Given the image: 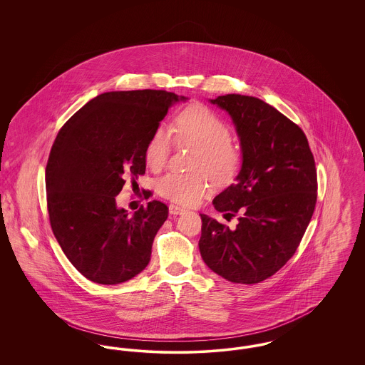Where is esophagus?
Wrapping results in <instances>:
<instances>
[{
    "label": "esophagus",
    "mask_w": 365,
    "mask_h": 365,
    "mask_svg": "<svg viewBox=\"0 0 365 365\" xmlns=\"http://www.w3.org/2000/svg\"><path fill=\"white\" fill-rule=\"evenodd\" d=\"M168 210H170L171 215H182V213H185V209L180 208V207H178V205H174V204H170Z\"/></svg>",
    "instance_id": "1"
}]
</instances>
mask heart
Wrapping results in <instances>:
<instances>
[{
	"label": "heart",
	"mask_w": 365,
	"mask_h": 365,
	"mask_svg": "<svg viewBox=\"0 0 365 365\" xmlns=\"http://www.w3.org/2000/svg\"><path fill=\"white\" fill-rule=\"evenodd\" d=\"M175 140L200 150L197 170L208 171L215 179H225L238 164V152L230 145L231 131L220 116L202 104L190 105L175 119ZM173 146L171 134L158 127L145 149V160L150 170L158 171L167 163ZM209 186L204 175L170 173L157 182V192L182 205L197 204Z\"/></svg>",
	"instance_id": "b5f03b06"
}]
</instances>
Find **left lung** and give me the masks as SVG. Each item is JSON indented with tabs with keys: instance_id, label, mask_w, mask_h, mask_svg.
<instances>
[{
	"instance_id": "obj_1",
	"label": "left lung",
	"mask_w": 365,
	"mask_h": 365,
	"mask_svg": "<svg viewBox=\"0 0 365 365\" xmlns=\"http://www.w3.org/2000/svg\"><path fill=\"white\" fill-rule=\"evenodd\" d=\"M209 103L226 110L240 138L242 164L235 182L215 197L231 230L201 215L198 242L209 268L232 283L272 277L293 257L312 219L316 168L304 131L260 98L226 94Z\"/></svg>"
}]
</instances>
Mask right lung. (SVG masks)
Masks as SVG:
<instances>
[{"mask_svg": "<svg viewBox=\"0 0 365 365\" xmlns=\"http://www.w3.org/2000/svg\"><path fill=\"white\" fill-rule=\"evenodd\" d=\"M164 90L108 91L83 105L54 139L46 165L53 234L71 264L100 284L137 277L168 217L160 201L133 216L116 205L125 179L145 174V149L176 103Z\"/></svg>", "mask_w": 365, "mask_h": 365, "instance_id": "obj_1", "label": "right lung"}]
</instances>
